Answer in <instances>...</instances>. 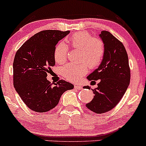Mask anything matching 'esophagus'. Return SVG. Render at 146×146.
Wrapping results in <instances>:
<instances>
[{"label": "esophagus", "mask_w": 146, "mask_h": 146, "mask_svg": "<svg viewBox=\"0 0 146 146\" xmlns=\"http://www.w3.org/2000/svg\"><path fill=\"white\" fill-rule=\"evenodd\" d=\"M74 87H75V89H82V86L80 84H75Z\"/></svg>", "instance_id": "1"}]
</instances>
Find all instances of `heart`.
Wrapping results in <instances>:
<instances>
[{
    "mask_svg": "<svg viewBox=\"0 0 146 146\" xmlns=\"http://www.w3.org/2000/svg\"><path fill=\"white\" fill-rule=\"evenodd\" d=\"M72 47L80 50L79 61L80 63H68L64 66L61 73L66 80L75 82L88 72V66L91 69L96 68L102 62L105 55V44L101 39L93 38L86 32H78L72 35L68 40ZM68 53V48L64 42L56 46L54 58L56 62L62 64L65 62Z\"/></svg>",
    "mask_w": 146,
    "mask_h": 146,
    "instance_id": "b5f03b06",
    "label": "heart"
}]
</instances>
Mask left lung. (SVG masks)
<instances>
[{"mask_svg": "<svg viewBox=\"0 0 146 146\" xmlns=\"http://www.w3.org/2000/svg\"><path fill=\"white\" fill-rule=\"evenodd\" d=\"M99 36L105 44V55L98 68L87 76L89 81L99 82L93 89L94 98L86 107L95 113H102L112 110L121 100L129 84L130 69L122 43L108 31H101ZM86 88L90 89L88 86Z\"/></svg>", "mask_w": 146, "mask_h": 146, "instance_id": "obj_1", "label": "left lung"}]
</instances>
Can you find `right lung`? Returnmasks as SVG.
<instances>
[{
    "mask_svg": "<svg viewBox=\"0 0 146 146\" xmlns=\"http://www.w3.org/2000/svg\"><path fill=\"white\" fill-rule=\"evenodd\" d=\"M70 31L48 30L30 37L16 52L13 62L14 86L19 96L30 110L48 111L59 103L62 94L74 88L60 80L55 86L46 78L55 64V46Z\"/></svg>",
    "mask_w": 146,
    "mask_h": 146,
    "instance_id": "1",
    "label": "right lung"
}]
</instances>
